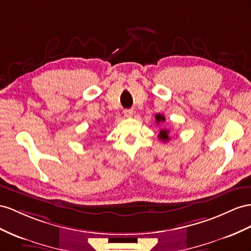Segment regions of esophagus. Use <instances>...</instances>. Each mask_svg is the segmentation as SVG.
Instances as JSON below:
<instances>
[{
  "label": "esophagus",
  "instance_id": "obj_1",
  "mask_svg": "<svg viewBox=\"0 0 251 251\" xmlns=\"http://www.w3.org/2000/svg\"><path fill=\"white\" fill-rule=\"evenodd\" d=\"M123 113H124L125 117H127V118H130V117H132L133 110H132V109H125V110L123 111Z\"/></svg>",
  "mask_w": 251,
  "mask_h": 251
}]
</instances>
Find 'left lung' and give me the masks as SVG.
Listing matches in <instances>:
<instances>
[{
    "label": "left lung",
    "mask_w": 251,
    "mask_h": 251,
    "mask_svg": "<svg viewBox=\"0 0 251 251\" xmlns=\"http://www.w3.org/2000/svg\"><path fill=\"white\" fill-rule=\"evenodd\" d=\"M155 119H156V124H159V123H163V122L165 121V118L163 117L162 114H156L155 115ZM169 134H170V130L169 129H165V128H163V129H161L160 130V133H159V136H158V138L162 141V142H168V141H170V137H169Z\"/></svg>",
    "instance_id": "obj_1"
}]
</instances>
